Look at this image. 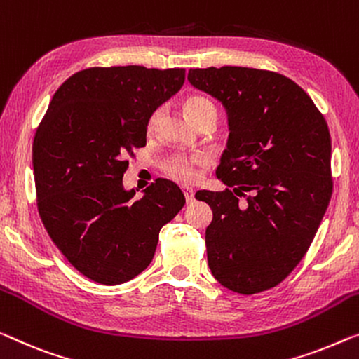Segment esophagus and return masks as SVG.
<instances>
[{
    "mask_svg": "<svg viewBox=\"0 0 359 359\" xmlns=\"http://www.w3.org/2000/svg\"><path fill=\"white\" fill-rule=\"evenodd\" d=\"M184 195H185V201H187V203H194V201H195L194 190L189 189V187H187V189H184Z\"/></svg>",
    "mask_w": 359,
    "mask_h": 359,
    "instance_id": "34e87169",
    "label": "esophagus"
}]
</instances>
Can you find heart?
Segmentation results:
<instances>
[{"label":"heart","instance_id":"obj_1","mask_svg":"<svg viewBox=\"0 0 359 359\" xmlns=\"http://www.w3.org/2000/svg\"><path fill=\"white\" fill-rule=\"evenodd\" d=\"M184 109L187 112V116H189L194 122L198 119V117L206 114V112H210V111L216 112V108H214V104L211 103V101L208 98H203V96H190V98L185 101ZM156 124H158V112H154V114L149 117V121H148L149 130H153V128L156 127ZM196 163H198V159H195V158L174 156V158H170L168 163H165V170H168V174L170 175V177H174L175 180L187 184V182H191L195 179V164Z\"/></svg>","mask_w":359,"mask_h":359}]
</instances>
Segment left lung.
I'll use <instances>...</instances> for the list:
<instances>
[{
    "mask_svg": "<svg viewBox=\"0 0 359 359\" xmlns=\"http://www.w3.org/2000/svg\"><path fill=\"white\" fill-rule=\"evenodd\" d=\"M189 82L216 98L229 122L216 175L232 190L195 195L212 210L208 264L229 290H267L302 261L329 206V127L304 90L277 72L190 69Z\"/></svg>",
    "mask_w": 359,
    "mask_h": 359,
    "instance_id": "8db88e82",
    "label": "left lung"
}]
</instances>
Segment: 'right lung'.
Segmentation results:
<instances>
[{
  "label": "right lung",
  "mask_w": 359,
  "mask_h": 359,
  "mask_svg": "<svg viewBox=\"0 0 359 359\" xmlns=\"http://www.w3.org/2000/svg\"><path fill=\"white\" fill-rule=\"evenodd\" d=\"M185 69L90 67L53 96L35 133L32 165L46 232L79 272L117 285L145 271L159 231L185 196L158 179L133 200L127 154L147 145L149 117L184 85Z\"/></svg>",
  "instance_id": "add662e5"
}]
</instances>
